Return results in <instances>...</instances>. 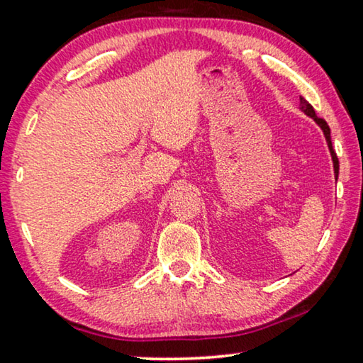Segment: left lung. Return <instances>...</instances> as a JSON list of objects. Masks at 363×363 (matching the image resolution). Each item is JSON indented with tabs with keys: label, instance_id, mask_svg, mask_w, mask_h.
Wrapping results in <instances>:
<instances>
[{
	"label": "left lung",
	"instance_id": "8db88e82",
	"mask_svg": "<svg viewBox=\"0 0 363 363\" xmlns=\"http://www.w3.org/2000/svg\"><path fill=\"white\" fill-rule=\"evenodd\" d=\"M299 108L301 112H304L307 116H311L312 120H314L318 126L322 128L323 131V136L325 139H327V144H328V149H330V153H331V160H333V168H335V174L337 177V173H340V162H337V157H336V152L333 150V144H331V136H330V126L327 125V121L318 118V116L315 115V110L314 107L311 106L309 102H307L304 97H299Z\"/></svg>",
	"mask_w": 363,
	"mask_h": 363
}]
</instances>
